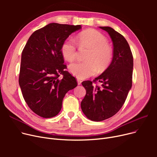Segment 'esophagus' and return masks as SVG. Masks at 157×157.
<instances>
[{
    "mask_svg": "<svg viewBox=\"0 0 157 157\" xmlns=\"http://www.w3.org/2000/svg\"><path fill=\"white\" fill-rule=\"evenodd\" d=\"M77 82H78V85H81V82H82V81H81L80 79H77Z\"/></svg>",
    "mask_w": 157,
    "mask_h": 157,
    "instance_id": "34e87169",
    "label": "esophagus"
}]
</instances>
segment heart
<instances>
[{
  "instance_id": "obj_1",
  "label": "heart",
  "mask_w": 157,
  "mask_h": 157,
  "mask_svg": "<svg viewBox=\"0 0 157 157\" xmlns=\"http://www.w3.org/2000/svg\"><path fill=\"white\" fill-rule=\"evenodd\" d=\"M79 43L91 48L87 56L88 62H76L69 66L70 72L78 79H85L92 76L97 72V67L104 70L110 64L113 51L108 45L107 38L96 30H87L82 32L79 36ZM61 52L64 59L69 62L75 59L77 48L75 40L67 38L61 47Z\"/></svg>"
}]
</instances>
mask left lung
I'll list each match as a JSON object with an SVG mask.
<instances>
[{
	"mask_svg": "<svg viewBox=\"0 0 157 157\" xmlns=\"http://www.w3.org/2000/svg\"><path fill=\"white\" fill-rule=\"evenodd\" d=\"M108 33L113 44L111 63L94 82L102 83L94 86L92 82H82L86 95L81 108L90 120L101 121L112 117L124 104L132 84L133 56L125 38L109 27H99Z\"/></svg>",
	"mask_w": 157,
	"mask_h": 157,
	"instance_id": "left-lung-1",
	"label": "left lung"
}]
</instances>
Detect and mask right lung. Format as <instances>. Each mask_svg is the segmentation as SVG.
<instances>
[{
    "label": "right lung",
    "instance_id": "1",
    "mask_svg": "<svg viewBox=\"0 0 157 157\" xmlns=\"http://www.w3.org/2000/svg\"><path fill=\"white\" fill-rule=\"evenodd\" d=\"M81 29L80 25L49 23L33 33L23 49L19 85L30 109L41 117L59 114L65 94L78 85L76 78L65 71L61 47ZM60 74L63 75L61 79Z\"/></svg>",
    "mask_w": 157,
    "mask_h": 157
}]
</instances>
